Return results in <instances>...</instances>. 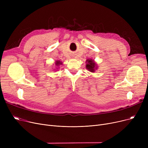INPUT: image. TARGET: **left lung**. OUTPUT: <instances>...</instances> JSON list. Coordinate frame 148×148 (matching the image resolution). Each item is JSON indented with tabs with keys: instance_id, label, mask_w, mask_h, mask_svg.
<instances>
[{
	"instance_id": "left-lung-1",
	"label": "left lung",
	"mask_w": 148,
	"mask_h": 148,
	"mask_svg": "<svg viewBox=\"0 0 148 148\" xmlns=\"http://www.w3.org/2000/svg\"><path fill=\"white\" fill-rule=\"evenodd\" d=\"M86 68L91 73L95 72L96 70L98 69V65L96 62L92 59H88L86 60Z\"/></svg>"
}]
</instances>
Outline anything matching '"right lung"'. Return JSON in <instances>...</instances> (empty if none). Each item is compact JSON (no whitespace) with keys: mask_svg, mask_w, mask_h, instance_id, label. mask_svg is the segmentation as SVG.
<instances>
[{"mask_svg":"<svg viewBox=\"0 0 148 148\" xmlns=\"http://www.w3.org/2000/svg\"><path fill=\"white\" fill-rule=\"evenodd\" d=\"M60 65H62V62L60 61V60H56V62H55V65L57 66V67H56V69H59L58 68H59V67L58 66H59Z\"/></svg>","mask_w":148,"mask_h":148,"instance_id":"1","label":"right lung"}]
</instances>
